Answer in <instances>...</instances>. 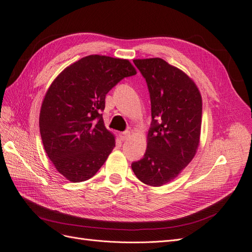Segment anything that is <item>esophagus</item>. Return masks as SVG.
Masks as SVG:
<instances>
[{
	"instance_id": "obj_1",
	"label": "esophagus",
	"mask_w": 252,
	"mask_h": 252,
	"mask_svg": "<svg viewBox=\"0 0 252 252\" xmlns=\"http://www.w3.org/2000/svg\"><path fill=\"white\" fill-rule=\"evenodd\" d=\"M130 134H131V133H130V131H124V132H121L119 136L122 140H126L130 136Z\"/></svg>"
}]
</instances>
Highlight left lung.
I'll list each match as a JSON object with an SVG mask.
<instances>
[{"instance_id":"1","label":"left lung","mask_w":252,"mask_h":252,"mask_svg":"<svg viewBox=\"0 0 252 252\" xmlns=\"http://www.w3.org/2000/svg\"><path fill=\"white\" fill-rule=\"evenodd\" d=\"M148 85L152 123L144 158L131 164L143 183L159 187L175 180L199 145L203 100L185 72L160 58L136 59Z\"/></svg>"}]
</instances>
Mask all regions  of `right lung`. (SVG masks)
I'll list each match as a JSON object with an SVG mask.
<instances>
[{
    "instance_id": "obj_1",
    "label": "right lung",
    "mask_w": 252,
    "mask_h": 252,
    "mask_svg": "<svg viewBox=\"0 0 252 252\" xmlns=\"http://www.w3.org/2000/svg\"><path fill=\"white\" fill-rule=\"evenodd\" d=\"M136 74L128 60L91 55L66 67L49 86L39 128L48 158L73 183L92 178L116 146L101 112L105 95Z\"/></svg>"
}]
</instances>
